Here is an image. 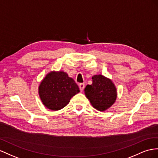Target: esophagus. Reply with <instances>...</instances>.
Returning a JSON list of instances; mask_svg holds the SVG:
<instances>
[{
    "label": "esophagus",
    "instance_id": "1",
    "mask_svg": "<svg viewBox=\"0 0 158 158\" xmlns=\"http://www.w3.org/2000/svg\"><path fill=\"white\" fill-rule=\"evenodd\" d=\"M79 89H80V91H82L84 89L85 84L84 83H79Z\"/></svg>",
    "mask_w": 158,
    "mask_h": 158
}]
</instances>
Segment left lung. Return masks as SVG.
Listing matches in <instances>:
<instances>
[{"label":"left lung","instance_id":"1","mask_svg":"<svg viewBox=\"0 0 158 158\" xmlns=\"http://www.w3.org/2000/svg\"><path fill=\"white\" fill-rule=\"evenodd\" d=\"M93 83L85 88V94L96 110L104 111L111 107L117 98V89L112 81L102 75L92 77Z\"/></svg>","mask_w":158,"mask_h":158}]
</instances>
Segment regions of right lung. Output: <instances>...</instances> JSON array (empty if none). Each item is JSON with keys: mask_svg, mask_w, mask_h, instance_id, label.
Segmentation results:
<instances>
[{"mask_svg": "<svg viewBox=\"0 0 158 158\" xmlns=\"http://www.w3.org/2000/svg\"><path fill=\"white\" fill-rule=\"evenodd\" d=\"M79 92L75 81L63 71H51L39 87V94L43 105L52 111L65 107L73 96Z\"/></svg>", "mask_w": 158, "mask_h": 158, "instance_id": "1", "label": "right lung"}]
</instances>
